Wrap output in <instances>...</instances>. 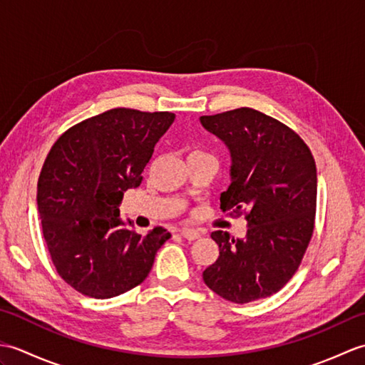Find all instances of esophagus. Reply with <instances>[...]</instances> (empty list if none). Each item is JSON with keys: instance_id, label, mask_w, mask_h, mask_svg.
Listing matches in <instances>:
<instances>
[{"instance_id": "1", "label": "esophagus", "mask_w": 365, "mask_h": 365, "mask_svg": "<svg viewBox=\"0 0 365 365\" xmlns=\"http://www.w3.org/2000/svg\"><path fill=\"white\" fill-rule=\"evenodd\" d=\"M180 234L185 240H188V242H192V240H197L200 237V234L196 229H190V227H183L180 230Z\"/></svg>"}]
</instances>
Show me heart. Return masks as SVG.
Instances as JSON below:
<instances>
[{
	"instance_id": "heart-1",
	"label": "heart",
	"mask_w": 365,
	"mask_h": 365,
	"mask_svg": "<svg viewBox=\"0 0 365 365\" xmlns=\"http://www.w3.org/2000/svg\"><path fill=\"white\" fill-rule=\"evenodd\" d=\"M191 153H202V152H199V150H195V152H191Z\"/></svg>"
}]
</instances>
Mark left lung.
<instances>
[{
  "instance_id": "left-lung-1",
  "label": "left lung",
  "mask_w": 365,
  "mask_h": 365,
  "mask_svg": "<svg viewBox=\"0 0 365 365\" xmlns=\"http://www.w3.org/2000/svg\"><path fill=\"white\" fill-rule=\"evenodd\" d=\"M200 123L230 152V185L221 192V210H247L245 238L212 234L220 257L202 273L204 282L237 304L267 298L290 281L311 242L315 160L293 130L252 108L200 115Z\"/></svg>"
}]
</instances>
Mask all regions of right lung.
Masks as SVG:
<instances>
[{
  "label": "right lung",
  "instance_id": "right-lung-1",
  "mask_svg": "<svg viewBox=\"0 0 365 365\" xmlns=\"http://www.w3.org/2000/svg\"><path fill=\"white\" fill-rule=\"evenodd\" d=\"M175 114L114 108L61 135L37 183V210L58 274L86 297L106 299L141 284L170 238L139 235L120 218L123 192L138 188L155 144Z\"/></svg>",
  "mask_w": 365,
  "mask_h": 365
}]
</instances>
